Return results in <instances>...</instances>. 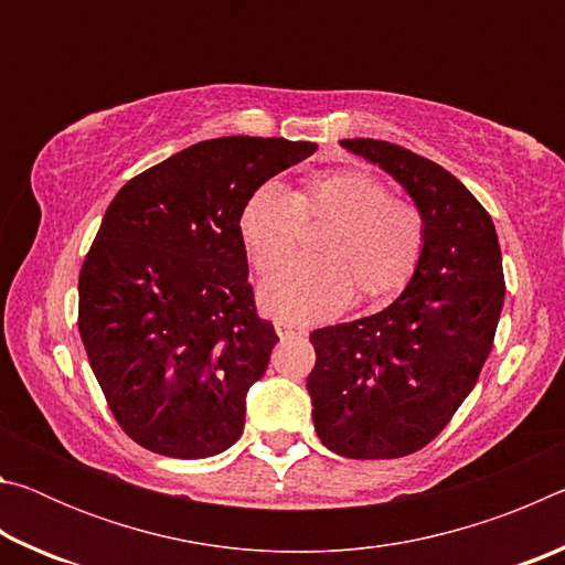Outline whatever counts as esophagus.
Masks as SVG:
<instances>
[{
    "mask_svg": "<svg viewBox=\"0 0 565 565\" xmlns=\"http://www.w3.org/2000/svg\"><path fill=\"white\" fill-rule=\"evenodd\" d=\"M274 329H276V333H279L281 339H289V337H303V333H306L301 327H296V323L286 321V319H276V321H274Z\"/></svg>",
    "mask_w": 565,
    "mask_h": 565,
    "instance_id": "obj_1",
    "label": "esophagus"
}]
</instances>
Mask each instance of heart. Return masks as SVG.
Listing matches in <instances>:
<instances>
[{
    "mask_svg": "<svg viewBox=\"0 0 565 565\" xmlns=\"http://www.w3.org/2000/svg\"><path fill=\"white\" fill-rule=\"evenodd\" d=\"M301 218H329L313 262H291L262 284V303L296 323L323 321L347 309L356 289L386 301L406 289L426 248V216L416 204L391 199L366 171H329L291 194L266 181L238 214V238L256 271H271L294 254Z\"/></svg>",
    "mask_w": 565,
    "mask_h": 565,
    "instance_id": "b5f03b06",
    "label": "heart"
}]
</instances>
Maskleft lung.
<instances>
[{
    "label": "left lung",
    "instance_id": "obj_1",
    "mask_svg": "<svg viewBox=\"0 0 565 565\" xmlns=\"http://www.w3.org/2000/svg\"><path fill=\"white\" fill-rule=\"evenodd\" d=\"M388 171L426 216L404 294L374 317L311 333L313 428L347 458H401L444 431L471 394L503 309L495 226L451 171L391 141L343 139Z\"/></svg>",
    "mask_w": 565,
    "mask_h": 565
}]
</instances>
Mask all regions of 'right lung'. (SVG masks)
Returning a JSON list of instances; mask_svg holds the SVG:
<instances>
[{"mask_svg": "<svg viewBox=\"0 0 565 565\" xmlns=\"http://www.w3.org/2000/svg\"><path fill=\"white\" fill-rule=\"evenodd\" d=\"M311 141H199L119 189L79 274V333L131 441L171 458L226 451L276 331L259 319L238 214Z\"/></svg>", "mask_w": 565, "mask_h": 565, "instance_id": "obj_1", "label": "right lung"}]
</instances>
